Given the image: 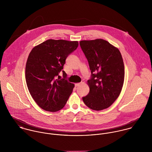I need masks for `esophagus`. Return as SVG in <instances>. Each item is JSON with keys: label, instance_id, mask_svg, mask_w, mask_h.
<instances>
[{"label": "esophagus", "instance_id": "1", "mask_svg": "<svg viewBox=\"0 0 152 152\" xmlns=\"http://www.w3.org/2000/svg\"><path fill=\"white\" fill-rule=\"evenodd\" d=\"M81 84V83H77V84H75V86L76 87H78V86H80Z\"/></svg>", "mask_w": 152, "mask_h": 152}]
</instances>
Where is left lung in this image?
Returning a JSON list of instances; mask_svg holds the SVG:
<instances>
[{
    "mask_svg": "<svg viewBox=\"0 0 152 152\" xmlns=\"http://www.w3.org/2000/svg\"><path fill=\"white\" fill-rule=\"evenodd\" d=\"M90 70L89 92L83 97L84 104L95 110L108 108L118 98L125 77L122 55L116 47L103 39L80 42Z\"/></svg>",
    "mask_w": 152,
    "mask_h": 152,
    "instance_id": "left-lung-1",
    "label": "left lung"
}]
</instances>
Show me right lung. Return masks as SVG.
<instances>
[{
	"mask_svg": "<svg viewBox=\"0 0 152 152\" xmlns=\"http://www.w3.org/2000/svg\"><path fill=\"white\" fill-rule=\"evenodd\" d=\"M77 41L47 40L34 47L26 65L28 89L36 104L45 110L57 112L63 108L74 84L65 80L63 71L66 57L77 49ZM63 71L64 78H56Z\"/></svg>",
	"mask_w": 152,
	"mask_h": 152,
	"instance_id": "1",
	"label": "right lung"
}]
</instances>
